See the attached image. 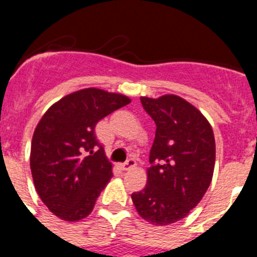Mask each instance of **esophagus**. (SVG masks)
<instances>
[{
	"label": "esophagus",
	"mask_w": 257,
	"mask_h": 257,
	"mask_svg": "<svg viewBox=\"0 0 257 257\" xmlns=\"http://www.w3.org/2000/svg\"><path fill=\"white\" fill-rule=\"evenodd\" d=\"M135 166H136L135 160H128V161H126L124 163H122L121 169L124 170V171H127V170H131L133 167H135Z\"/></svg>",
	"instance_id": "obj_1"
}]
</instances>
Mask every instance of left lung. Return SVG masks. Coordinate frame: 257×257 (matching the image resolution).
Segmentation results:
<instances>
[{"instance_id": "1", "label": "left lung", "mask_w": 257, "mask_h": 257, "mask_svg": "<svg viewBox=\"0 0 257 257\" xmlns=\"http://www.w3.org/2000/svg\"><path fill=\"white\" fill-rule=\"evenodd\" d=\"M140 100L157 128L148 181L131 198L143 219L170 225L187 216L210 187L216 156L213 131L205 115L178 95Z\"/></svg>"}]
</instances>
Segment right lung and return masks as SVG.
<instances>
[{
	"label": "right lung",
	"instance_id": "add662e5",
	"mask_svg": "<svg viewBox=\"0 0 257 257\" xmlns=\"http://www.w3.org/2000/svg\"><path fill=\"white\" fill-rule=\"evenodd\" d=\"M130 103L122 94L83 88L61 97L40 119L32 138V178L40 198L59 219L79 221L91 213L113 176L95 126Z\"/></svg>",
	"mask_w": 257,
	"mask_h": 257
}]
</instances>
